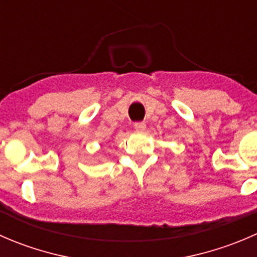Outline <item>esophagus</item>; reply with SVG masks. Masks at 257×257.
Listing matches in <instances>:
<instances>
[{"label": "esophagus", "instance_id": "obj_1", "mask_svg": "<svg viewBox=\"0 0 257 257\" xmlns=\"http://www.w3.org/2000/svg\"><path fill=\"white\" fill-rule=\"evenodd\" d=\"M134 128L138 132H144L145 128H147V124H145L144 121H136V123H134Z\"/></svg>", "mask_w": 257, "mask_h": 257}]
</instances>
